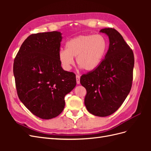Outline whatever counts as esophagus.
Returning <instances> with one entry per match:
<instances>
[{"mask_svg": "<svg viewBox=\"0 0 151 151\" xmlns=\"http://www.w3.org/2000/svg\"><path fill=\"white\" fill-rule=\"evenodd\" d=\"M76 81L77 84H80V76L79 75H76Z\"/></svg>", "mask_w": 151, "mask_h": 151, "instance_id": "esophagus-1", "label": "esophagus"}]
</instances>
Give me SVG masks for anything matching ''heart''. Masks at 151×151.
<instances>
[{
  "label": "heart",
  "instance_id": "b5f03b06",
  "mask_svg": "<svg viewBox=\"0 0 151 151\" xmlns=\"http://www.w3.org/2000/svg\"><path fill=\"white\" fill-rule=\"evenodd\" d=\"M108 47L107 40L101 35H79L67 41L65 50L59 52V61L63 69L69 70L76 58L77 65L86 72H91L101 63Z\"/></svg>",
  "mask_w": 151,
  "mask_h": 151
}]
</instances>
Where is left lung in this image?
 <instances>
[{
	"instance_id": "obj_1",
	"label": "left lung",
	"mask_w": 151,
	"mask_h": 151,
	"mask_svg": "<svg viewBox=\"0 0 151 151\" xmlns=\"http://www.w3.org/2000/svg\"><path fill=\"white\" fill-rule=\"evenodd\" d=\"M109 38V48L97 68L81 76L80 83L87 91V110L98 116H107L119 108L129 94L134 56L119 32L113 28L99 31Z\"/></svg>"
}]
</instances>
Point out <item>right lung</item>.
I'll return each mask as SVG.
<instances>
[{
  "mask_svg": "<svg viewBox=\"0 0 151 151\" xmlns=\"http://www.w3.org/2000/svg\"><path fill=\"white\" fill-rule=\"evenodd\" d=\"M62 38L59 31L31 35L21 45L14 62L18 97L42 119L60 115L65 96L76 86V75L63 70L59 61Z\"/></svg>",
  "mask_w": 151,
  "mask_h": 151,
  "instance_id": "1",
  "label": "right lung"
}]
</instances>
